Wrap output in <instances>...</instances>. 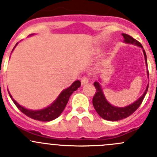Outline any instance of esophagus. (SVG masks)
I'll return each mask as SVG.
<instances>
[{"label": "esophagus", "mask_w": 157, "mask_h": 157, "mask_svg": "<svg viewBox=\"0 0 157 157\" xmlns=\"http://www.w3.org/2000/svg\"><path fill=\"white\" fill-rule=\"evenodd\" d=\"M80 82H81L82 85H85L86 83H87L89 82V78L87 77H83V78L80 80Z\"/></svg>", "instance_id": "obj_1"}]
</instances>
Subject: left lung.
<instances>
[{"label":"left lung","mask_w":157,"mask_h":157,"mask_svg":"<svg viewBox=\"0 0 157 157\" xmlns=\"http://www.w3.org/2000/svg\"><path fill=\"white\" fill-rule=\"evenodd\" d=\"M122 36L124 37V42L125 43L133 44V45H138L140 47L143 48V45H141V43L137 40H136L132 36H128L127 34H122ZM143 50L145 56V61H146V64L147 66V59H146V52H145L144 49H143ZM147 74L149 76V71H147ZM94 85L96 88V92H95V94L94 95L93 101H92L94 108L102 118L105 120H108V121H118V120L127 118V117L130 116L132 113H134L143 102L145 95L147 93L148 87H149V84H148L144 94L140 97L138 100L136 101L134 103L131 104V105H128L126 107L119 108V107L113 106L106 100L105 95H104L103 90L101 87V84L98 82H94Z\"/></svg>","instance_id":"obj_1"}]
</instances>
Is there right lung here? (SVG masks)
<instances>
[{"mask_svg":"<svg viewBox=\"0 0 157 157\" xmlns=\"http://www.w3.org/2000/svg\"><path fill=\"white\" fill-rule=\"evenodd\" d=\"M16 44V45H17ZM16 46V45H15ZM14 46V47H15ZM80 80H76L75 82L72 83L71 86L69 87L68 88L65 89L63 90L60 93V94L59 95V97L56 98V100L53 102L51 105H49L47 108H44V109L41 110H29L27 108H24V107L21 106L18 103L15 101V100L12 98L11 94L9 93L10 97H11V100L14 103V105L17 106V108L21 111L22 113L27 115L29 118H32V119L38 120V121H49L52 120L56 119L58 118L60 114L62 113L63 111L65 108L66 105H67V102H68L69 98H70V95L74 93V91L77 90L79 87H80Z\"/></svg>","mask_w":157,"mask_h":157,"instance_id":"1","label":"right lung"}]
</instances>
